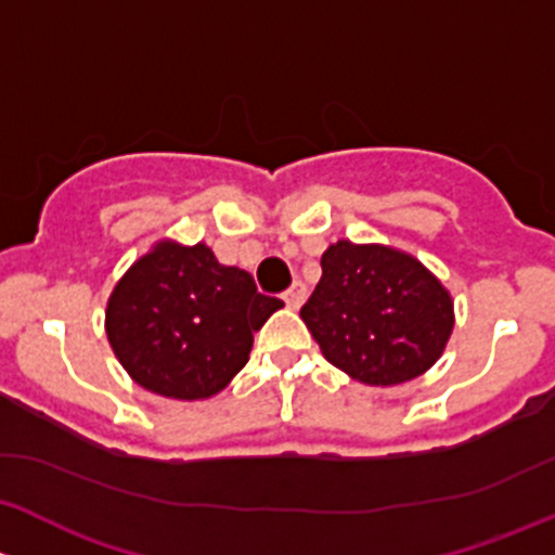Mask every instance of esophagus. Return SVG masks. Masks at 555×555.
<instances>
[{
	"label": "esophagus",
	"mask_w": 555,
	"mask_h": 555,
	"mask_svg": "<svg viewBox=\"0 0 555 555\" xmlns=\"http://www.w3.org/2000/svg\"><path fill=\"white\" fill-rule=\"evenodd\" d=\"M305 294H307L305 283H299V280H296V283L291 285L288 291H285V294H283V299H285V305L291 307V310H299V307H301V301H305Z\"/></svg>",
	"instance_id": "obj_1"
}]
</instances>
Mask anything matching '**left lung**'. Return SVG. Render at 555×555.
<instances>
[{"label":"left lung","mask_w":555,"mask_h":555,"mask_svg":"<svg viewBox=\"0 0 555 555\" xmlns=\"http://www.w3.org/2000/svg\"><path fill=\"white\" fill-rule=\"evenodd\" d=\"M301 307L325 361L374 387L401 385L441 358L454 301L422 261L387 245H328Z\"/></svg>","instance_id":"1"}]
</instances>
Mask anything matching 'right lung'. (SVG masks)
<instances>
[{
	"instance_id": "add662e5",
	"label": "right lung",
	"mask_w": 555,
	"mask_h": 555,
	"mask_svg": "<svg viewBox=\"0 0 555 555\" xmlns=\"http://www.w3.org/2000/svg\"><path fill=\"white\" fill-rule=\"evenodd\" d=\"M280 307L256 291L248 272L219 264L205 243L159 240L114 285L106 336L141 387L203 401L248 363L254 331Z\"/></svg>"
}]
</instances>
